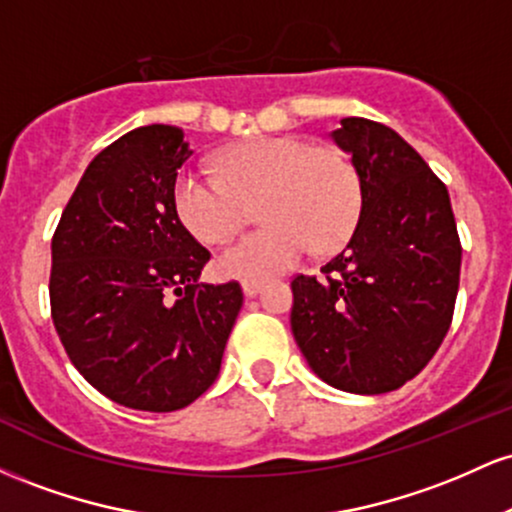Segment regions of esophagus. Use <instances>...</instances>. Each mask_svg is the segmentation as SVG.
<instances>
[{
    "mask_svg": "<svg viewBox=\"0 0 512 512\" xmlns=\"http://www.w3.org/2000/svg\"><path fill=\"white\" fill-rule=\"evenodd\" d=\"M260 289H262V281H252V279H245L243 281V293L248 298L257 296V293H260Z\"/></svg>",
    "mask_w": 512,
    "mask_h": 512,
    "instance_id": "1",
    "label": "esophagus"
}]
</instances>
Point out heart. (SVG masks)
I'll return each mask as SVG.
<instances>
[{
	"label": "heart",
	"mask_w": 512,
	"mask_h": 512,
	"mask_svg": "<svg viewBox=\"0 0 512 512\" xmlns=\"http://www.w3.org/2000/svg\"><path fill=\"white\" fill-rule=\"evenodd\" d=\"M257 202L264 226L223 250L216 262L233 279H267L291 269L310 248L325 255L344 245L361 216V173L334 146L257 137L228 149L216 173L182 170L173 185L180 221L207 245L236 236Z\"/></svg>",
	"instance_id": "heart-1"
}]
</instances>
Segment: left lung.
Wrapping results in <instances>:
<instances>
[{
  "label": "left lung",
  "mask_w": 512,
  "mask_h": 512,
  "mask_svg": "<svg viewBox=\"0 0 512 512\" xmlns=\"http://www.w3.org/2000/svg\"><path fill=\"white\" fill-rule=\"evenodd\" d=\"M363 182L349 243L291 281V330L325 383L383 395L419 375L450 330L462 245L448 187L395 129L344 117L332 132Z\"/></svg>",
  "instance_id": "8db88e82"
}]
</instances>
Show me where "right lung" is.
I'll return each mask as SVG.
<instances>
[{
	"mask_svg": "<svg viewBox=\"0 0 512 512\" xmlns=\"http://www.w3.org/2000/svg\"><path fill=\"white\" fill-rule=\"evenodd\" d=\"M192 151L137 127L88 163L52 236L50 310L74 368L122 407L175 411L214 385L243 305L238 281L197 284L209 250L173 207Z\"/></svg>",
	"mask_w": 512,
	"mask_h": 512,
	"instance_id": "1",
	"label": "right lung"
}]
</instances>
